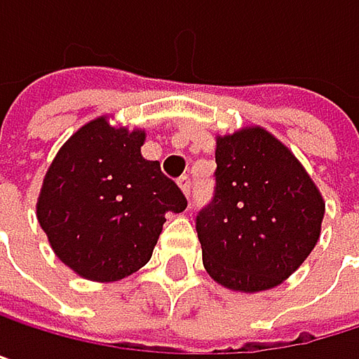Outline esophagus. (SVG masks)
<instances>
[{"label": "esophagus", "instance_id": "34e87169", "mask_svg": "<svg viewBox=\"0 0 359 359\" xmlns=\"http://www.w3.org/2000/svg\"><path fill=\"white\" fill-rule=\"evenodd\" d=\"M178 187H181L183 196L189 200V196H191V181H189V176H181V178H178Z\"/></svg>", "mask_w": 359, "mask_h": 359}]
</instances>
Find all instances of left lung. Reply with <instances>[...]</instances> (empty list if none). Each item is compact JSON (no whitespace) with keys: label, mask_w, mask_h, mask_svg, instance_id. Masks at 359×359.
<instances>
[{"label":"left lung","mask_w":359,"mask_h":359,"mask_svg":"<svg viewBox=\"0 0 359 359\" xmlns=\"http://www.w3.org/2000/svg\"><path fill=\"white\" fill-rule=\"evenodd\" d=\"M215 198L196 229L208 276L233 292H263L311 255L326 202L297 155L269 130L217 136Z\"/></svg>","instance_id":"left-lung-1"}]
</instances>
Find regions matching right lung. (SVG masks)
Wrapping results in <instances>:
<instances>
[{
	"label": "right lung",
	"instance_id": "obj_1",
	"mask_svg": "<svg viewBox=\"0 0 359 359\" xmlns=\"http://www.w3.org/2000/svg\"><path fill=\"white\" fill-rule=\"evenodd\" d=\"M142 128L111 115L83 123L58 149L37 198V221L54 255L79 278L117 282L153 255L168 212L187 200L157 161L144 159Z\"/></svg>",
	"mask_w": 359,
	"mask_h": 359
}]
</instances>
